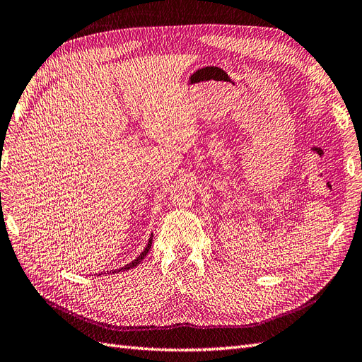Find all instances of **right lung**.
I'll return each instance as SVG.
<instances>
[{"label": "right lung", "instance_id": "add662e5", "mask_svg": "<svg viewBox=\"0 0 362 362\" xmlns=\"http://www.w3.org/2000/svg\"><path fill=\"white\" fill-rule=\"evenodd\" d=\"M151 241H153V233L150 235V240H148V243H147V245H146V249H144V252H141V255L136 257L135 261H132L130 264H127V265H124V267H121V268H118V270H112L110 273H119V272H126V270H130V268H133V267H136L138 264H141V261L144 259V257L147 256V253L150 252V249H151ZM103 274V273H101ZM106 274V273H105Z\"/></svg>", "mask_w": 362, "mask_h": 362}]
</instances>
